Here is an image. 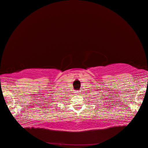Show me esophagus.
<instances>
[{
	"instance_id": "34e87169",
	"label": "esophagus",
	"mask_w": 148,
	"mask_h": 148,
	"mask_svg": "<svg viewBox=\"0 0 148 148\" xmlns=\"http://www.w3.org/2000/svg\"><path fill=\"white\" fill-rule=\"evenodd\" d=\"M80 93H81L80 91H76V92H75V95H80Z\"/></svg>"
}]
</instances>
